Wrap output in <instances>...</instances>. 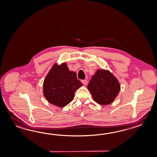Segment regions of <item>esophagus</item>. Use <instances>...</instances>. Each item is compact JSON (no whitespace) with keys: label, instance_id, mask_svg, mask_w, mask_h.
I'll return each mask as SVG.
<instances>
[{"label":"esophagus","instance_id":"34e87169","mask_svg":"<svg viewBox=\"0 0 157 157\" xmlns=\"http://www.w3.org/2000/svg\"><path fill=\"white\" fill-rule=\"evenodd\" d=\"M82 83L84 85H86L87 84V80H86V79H84V80H82Z\"/></svg>","mask_w":157,"mask_h":157}]
</instances>
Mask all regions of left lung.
Masks as SVG:
<instances>
[{"instance_id":"obj_1","label":"left lung","mask_w":157,"mask_h":157,"mask_svg":"<svg viewBox=\"0 0 157 157\" xmlns=\"http://www.w3.org/2000/svg\"><path fill=\"white\" fill-rule=\"evenodd\" d=\"M93 99L99 104H110L115 100L121 90L118 80L108 70H98L87 86Z\"/></svg>"}]
</instances>
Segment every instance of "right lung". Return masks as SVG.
Listing matches in <instances>:
<instances>
[{
	"mask_svg": "<svg viewBox=\"0 0 157 157\" xmlns=\"http://www.w3.org/2000/svg\"><path fill=\"white\" fill-rule=\"evenodd\" d=\"M82 86L76 73L70 71L66 63L55 64L45 77L43 94L49 102L63 108L73 101L75 92Z\"/></svg>",
	"mask_w": 157,
	"mask_h": 157,
	"instance_id": "add662e5",
	"label": "right lung"
}]
</instances>
